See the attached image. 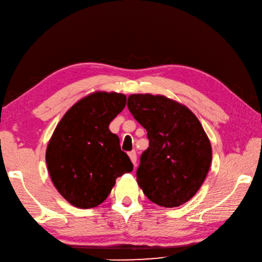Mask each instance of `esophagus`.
<instances>
[{"instance_id": "esophagus-1", "label": "esophagus", "mask_w": 262, "mask_h": 262, "mask_svg": "<svg viewBox=\"0 0 262 262\" xmlns=\"http://www.w3.org/2000/svg\"><path fill=\"white\" fill-rule=\"evenodd\" d=\"M129 157L131 159L132 163L135 164V167H136V165H137V153H136V151H130L129 152Z\"/></svg>"}]
</instances>
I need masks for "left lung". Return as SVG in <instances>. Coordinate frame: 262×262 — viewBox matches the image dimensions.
I'll return each mask as SVG.
<instances>
[{
    "label": "left lung",
    "instance_id": "8db88e82",
    "mask_svg": "<svg viewBox=\"0 0 262 262\" xmlns=\"http://www.w3.org/2000/svg\"><path fill=\"white\" fill-rule=\"evenodd\" d=\"M127 107L146 130L138 184L158 206L179 207L200 189L212 160L211 144L187 106L162 95L131 94Z\"/></svg>",
    "mask_w": 262,
    "mask_h": 262
}]
</instances>
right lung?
I'll return each instance as SVG.
<instances>
[{
  "mask_svg": "<svg viewBox=\"0 0 262 262\" xmlns=\"http://www.w3.org/2000/svg\"><path fill=\"white\" fill-rule=\"evenodd\" d=\"M124 94L95 92L80 100L56 125L47 149L54 187L72 206L89 209L110 194L116 179L133 170L109 124L124 109Z\"/></svg>",
  "mask_w": 262,
  "mask_h": 262,
  "instance_id": "add662e5",
  "label": "right lung"
}]
</instances>
